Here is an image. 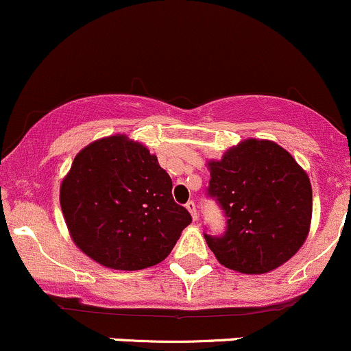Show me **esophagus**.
<instances>
[{"label":"esophagus","mask_w":351,"mask_h":351,"mask_svg":"<svg viewBox=\"0 0 351 351\" xmlns=\"http://www.w3.org/2000/svg\"><path fill=\"white\" fill-rule=\"evenodd\" d=\"M186 209L189 211V215H191L193 221L198 219V211H196V204H195V201H188V203H186Z\"/></svg>","instance_id":"34e87169"}]
</instances>
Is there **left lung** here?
Wrapping results in <instances>:
<instances>
[{"instance_id": "1", "label": "left lung", "mask_w": 351, "mask_h": 351, "mask_svg": "<svg viewBox=\"0 0 351 351\" xmlns=\"http://www.w3.org/2000/svg\"><path fill=\"white\" fill-rule=\"evenodd\" d=\"M208 195L226 216V232L204 239L224 267L265 274L287 263L307 239L312 184L280 145L247 138L209 160Z\"/></svg>"}]
</instances>
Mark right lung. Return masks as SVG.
Instances as JSON below:
<instances>
[{"mask_svg": "<svg viewBox=\"0 0 351 351\" xmlns=\"http://www.w3.org/2000/svg\"><path fill=\"white\" fill-rule=\"evenodd\" d=\"M171 188L145 145L117 134L75 155L59 201L72 241L86 256L108 269L140 271L162 263L191 223Z\"/></svg>", "mask_w": 351, "mask_h": 351, "instance_id": "add662e5", "label": "right lung"}]
</instances>
